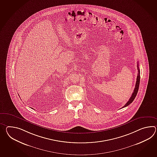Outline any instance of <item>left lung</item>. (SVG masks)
Returning a JSON list of instances; mask_svg holds the SVG:
<instances>
[{"mask_svg":"<svg viewBox=\"0 0 157 157\" xmlns=\"http://www.w3.org/2000/svg\"><path fill=\"white\" fill-rule=\"evenodd\" d=\"M139 63H137V70H138V74H137V79H136V85H135V89L133 90V92L132 94V96H131V98L129 99V100L128 101V102L125 104L123 107H122V108L126 107L127 106H128L130 104H131L132 102L134 100V99L136 98V95L137 94V92L139 90V87L140 84V70L139 69Z\"/></svg>","mask_w":157,"mask_h":157,"instance_id":"8db88e82","label":"left lung"}]
</instances>
